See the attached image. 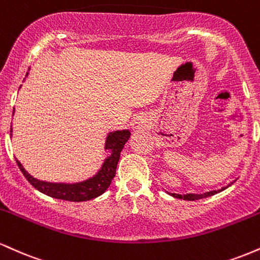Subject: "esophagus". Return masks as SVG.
Here are the masks:
<instances>
[{
    "label": "esophagus",
    "instance_id": "1",
    "mask_svg": "<svg viewBox=\"0 0 260 260\" xmlns=\"http://www.w3.org/2000/svg\"><path fill=\"white\" fill-rule=\"evenodd\" d=\"M133 128H136V129H138V128H140L139 122H136V123H133Z\"/></svg>",
    "mask_w": 260,
    "mask_h": 260
}]
</instances>
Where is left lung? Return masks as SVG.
I'll list each match as a JSON object with an SVG mask.
<instances>
[{"instance_id":"1","label":"left lung","mask_w":260,"mask_h":260,"mask_svg":"<svg viewBox=\"0 0 260 260\" xmlns=\"http://www.w3.org/2000/svg\"><path fill=\"white\" fill-rule=\"evenodd\" d=\"M232 183H234V182H232ZM229 186H230V184H229ZM223 189H226V187H223V188H221V189H219V190H211V192H207V193H204V194H192V193H188V194L181 196V194H175V193H171V196L172 197H176V198L184 199V201H198V199L207 198V197L216 194V193L221 192V190H223Z\"/></svg>"}]
</instances>
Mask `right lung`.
I'll return each mask as SVG.
<instances>
[{"instance_id": "1", "label": "right lung", "mask_w": 260, "mask_h": 260, "mask_svg": "<svg viewBox=\"0 0 260 260\" xmlns=\"http://www.w3.org/2000/svg\"><path fill=\"white\" fill-rule=\"evenodd\" d=\"M28 74V73H26ZM14 113V112H13ZM12 132V128H11ZM131 133L129 131H116V132L110 133L107 136L105 149H110L112 151L111 155L105 160L103 168L94 177L89 178L84 182L74 184H64V183H50V182L39 181L37 178L31 177L28 172L25 171L24 168L19 161H17L18 168L25 176L26 180L32 187L37 188L44 194L52 197V198L62 199V201L70 202H84L90 201V199L96 198L103 194L104 192L111 184L112 178L115 177L116 168L117 162L120 160V155L123 145L126 144L127 140L129 139Z\"/></svg>"}]
</instances>
